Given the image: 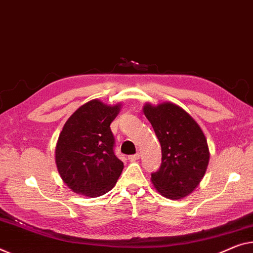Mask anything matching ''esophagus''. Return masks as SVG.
<instances>
[{
  "label": "esophagus",
  "mask_w": 253,
  "mask_h": 253,
  "mask_svg": "<svg viewBox=\"0 0 253 253\" xmlns=\"http://www.w3.org/2000/svg\"><path fill=\"white\" fill-rule=\"evenodd\" d=\"M139 158H140V154L130 155V156H129V161H131V162H134V161H138Z\"/></svg>",
  "instance_id": "obj_1"
}]
</instances>
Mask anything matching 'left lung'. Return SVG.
Segmentation results:
<instances>
[{"label":"left lung","instance_id":"obj_1","mask_svg":"<svg viewBox=\"0 0 253 253\" xmlns=\"http://www.w3.org/2000/svg\"><path fill=\"white\" fill-rule=\"evenodd\" d=\"M143 113L153 126L162 147V163L151 182L169 199L191 193L207 169L209 149L198 123L180 106L163 103L147 104Z\"/></svg>","mask_w":253,"mask_h":253}]
</instances>
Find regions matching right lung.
Returning a JSON list of instances; mask_svg holds the SVG:
<instances>
[{"label": "right lung", "instance_id": "right-lung-1", "mask_svg": "<svg viewBox=\"0 0 253 253\" xmlns=\"http://www.w3.org/2000/svg\"><path fill=\"white\" fill-rule=\"evenodd\" d=\"M120 105L108 106L94 99L83 105L64 124L55 150L62 180L73 192L99 197L113 188L123 170L115 156L111 123Z\"/></svg>", "mask_w": 253, "mask_h": 253}]
</instances>
